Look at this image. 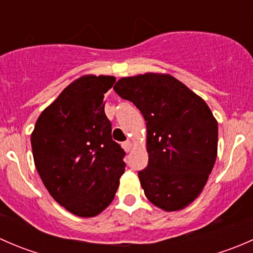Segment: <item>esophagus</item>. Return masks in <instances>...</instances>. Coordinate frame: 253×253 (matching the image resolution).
I'll return each mask as SVG.
<instances>
[{
  "label": "esophagus",
  "instance_id": "esophagus-1",
  "mask_svg": "<svg viewBox=\"0 0 253 253\" xmlns=\"http://www.w3.org/2000/svg\"><path fill=\"white\" fill-rule=\"evenodd\" d=\"M122 148H124L125 152H129V150H131V148H132V143L129 141L124 142V143H122Z\"/></svg>",
  "mask_w": 253,
  "mask_h": 253
}]
</instances>
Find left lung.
<instances>
[{"instance_id": "8db88e82", "label": "left lung", "mask_w": 253, "mask_h": 253, "mask_svg": "<svg viewBox=\"0 0 253 253\" xmlns=\"http://www.w3.org/2000/svg\"><path fill=\"white\" fill-rule=\"evenodd\" d=\"M114 90L132 101L147 126L144 195L165 211L183 209L202 192L218 153V122L207 103L165 73L122 77Z\"/></svg>"}]
</instances>
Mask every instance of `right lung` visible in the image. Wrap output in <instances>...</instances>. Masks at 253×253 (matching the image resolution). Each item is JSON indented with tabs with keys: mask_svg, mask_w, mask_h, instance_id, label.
Listing matches in <instances>:
<instances>
[{
	"mask_svg": "<svg viewBox=\"0 0 253 253\" xmlns=\"http://www.w3.org/2000/svg\"><path fill=\"white\" fill-rule=\"evenodd\" d=\"M114 76H82L38 117L32 132L35 168L53 200L82 218L100 214L125 172V152L112 141L104 94Z\"/></svg>",
	"mask_w": 253,
	"mask_h": 253,
	"instance_id": "obj_1",
	"label": "right lung"
}]
</instances>
